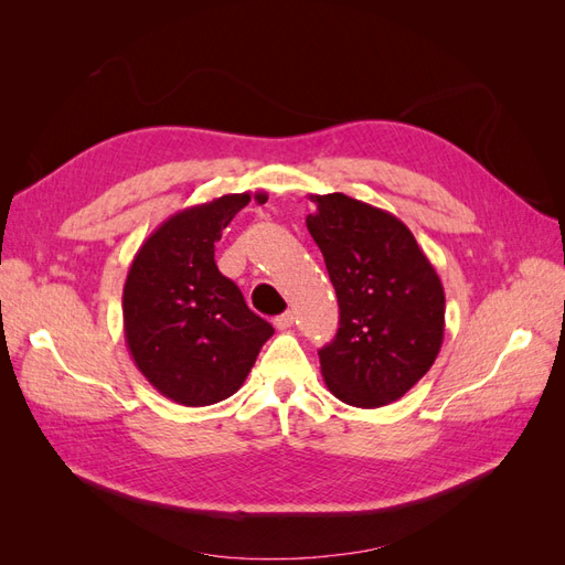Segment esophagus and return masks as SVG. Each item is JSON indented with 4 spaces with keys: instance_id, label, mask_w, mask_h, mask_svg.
I'll return each instance as SVG.
<instances>
[{
    "instance_id": "1",
    "label": "esophagus",
    "mask_w": 565,
    "mask_h": 565,
    "mask_svg": "<svg viewBox=\"0 0 565 565\" xmlns=\"http://www.w3.org/2000/svg\"><path fill=\"white\" fill-rule=\"evenodd\" d=\"M273 324H276L278 330H287V328H292V324H295V311H285L282 316H278L276 320H273Z\"/></svg>"
}]
</instances>
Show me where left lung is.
Returning <instances> with one entry per match:
<instances>
[{"label":"left lung","instance_id":"left-lung-1","mask_svg":"<svg viewBox=\"0 0 565 565\" xmlns=\"http://www.w3.org/2000/svg\"><path fill=\"white\" fill-rule=\"evenodd\" d=\"M311 200L318 212L306 226L339 301V330L318 351L322 380L341 403L388 405L434 365L446 292L401 218L344 193Z\"/></svg>","mask_w":565,"mask_h":565}]
</instances>
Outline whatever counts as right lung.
<instances>
[{
  "label": "right lung",
  "instance_id": "add662e5",
  "mask_svg": "<svg viewBox=\"0 0 565 565\" xmlns=\"http://www.w3.org/2000/svg\"><path fill=\"white\" fill-rule=\"evenodd\" d=\"M231 193L169 216L136 252L122 292L125 339L136 367L164 398L204 407L243 386L273 324L221 276L214 243L249 200Z\"/></svg>",
  "mask_w": 565,
  "mask_h": 565
}]
</instances>
